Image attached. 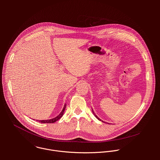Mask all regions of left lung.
I'll list each match as a JSON object with an SVG mask.
<instances>
[{"label":"left lung","instance_id":"8db88e82","mask_svg":"<svg viewBox=\"0 0 160 160\" xmlns=\"http://www.w3.org/2000/svg\"><path fill=\"white\" fill-rule=\"evenodd\" d=\"M93 112H94V111H93ZM94 115H95V117H96V118H98V120H100V121H101V120H100V119H99V118H98V117H97V116H96V115H95V114H94ZM102 122H103V121H102Z\"/></svg>","mask_w":160,"mask_h":160}]
</instances>
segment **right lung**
Segmentation results:
<instances>
[{"instance_id": "1", "label": "right lung", "mask_w": 160, "mask_h": 160, "mask_svg": "<svg viewBox=\"0 0 160 160\" xmlns=\"http://www.w3.org/2000/svg\"><path fill=\"white\" fill-rule=\"evenodd\" d=\"M65 108H66V104L64 105V106L62 111L61 112V113L58 117H55L54 118H52V119H51V120H38V122H40V123H52L56 122V121H58V120H59L62 117V116L63 115V112H64V111Z\"/></svg>"}]
</instances>
